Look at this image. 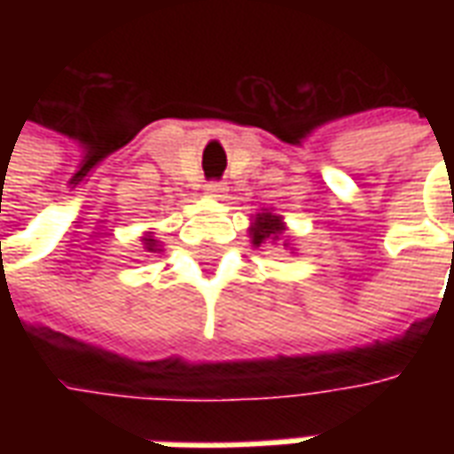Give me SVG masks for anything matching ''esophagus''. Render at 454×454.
Segmentation results:
<instances>
[{"instance_id":"1","label":"esophagus","mask_w":454,"mask_h":454,"mask_svg":"<svg viewBox=\"0 0 454 454\" xmlns=\"http://www.w3.org/2000/svg\"><path fill=\"white\" fill-rule=\"evenodd\" d=\"M226 182H218V179H211V182H207L204 184V192H207L208 197H214V199H221L223 194H226Z\"/></svg>"}]
</instances>
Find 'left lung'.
I'll use <instances>...</instances> for the list:
<instances>
[{
  "label": "left lung",
  "instance_id": "left-lung-1",
  "mask_svg": "<svg viewBox=\"0 0 454 454\" xmlns=\"http://www.w3.org/2000/svg\"><path fill=\"white\" fill-rule=\"evenodd\" d=\"M282 233V223L279 216H272L270 211L267 214H257L255 226H253V243L260 246L262 240H275Z\"/></svg>",
  "mask_w": 454,
  "mask_h": 454
}]
</instances>
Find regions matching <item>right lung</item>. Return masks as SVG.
Masks as SVG:
<instances>
[{"mask_svg":"<svg viewBox=\"0 0 454 454\" xmlns=\"http://www.w3.org/2000/svg\"><path fill=\"white\" fill-rule=\"evenodd\" d=\"M145 246H148V250H153V247H155V240H153V238H145Z\"/></svg>","mask_w":454,"mask_h":454,"instance_id":"obj_1","label":"right lung"}]
</instances>
